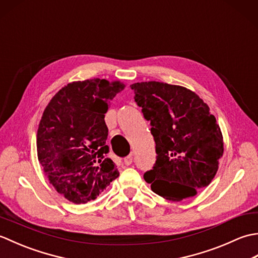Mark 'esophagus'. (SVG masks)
<instances>
[{"mask_svg":"<svg viewBox=\"0 0 258 258\" xmlns=\"http://www.w3.org/2000/svg\"><path fill=\"white\" fill-rule=\"evenodd\" d=\"M132 162H133V156H132V155H128L127 157H125V160H124V164H125L126 166L131 165V164H132Z\"/></svg>","mask_w":258,"mask_h":258,"instance_id":"1","label":"esophagus"}]
</instances>
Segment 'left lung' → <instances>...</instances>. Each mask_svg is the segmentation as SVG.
<instances>
[{
  "label": "left lung",
  "mask_w": 258,
  "mask_h": 258,
  "mask_svg": "<svg viewBox=\"0 0 258 258\" xmlns=\"http://www.w3.org/2000/svg\"><path fill=\"white\" fill-rule=\"evenodd\" d=\"M151 120L157 158L144 179L163 199L180 202L213 180L224 153L223 134L210 107L184 86L149 81L131 85Z\"/></svg>",
  "instance_id": "obj_1"
}]
</instances>
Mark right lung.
<instances>
[{
  "mask_svg": "<svg viewBox=\"0 0 258 258\" xmlns=\"http://www.w3.org/2000/svg\"><path fill=\"white\" fill-rule=\"evenodd\" d=\"M120 81L101 79L71 82L47 104L38 124L37 158L50 184L74 204L95 200L118 177L106 157L105 113Z\"/></svg>",
  "mask_w": 258,
  "mask_h": 258,
  "instance_id": "1",
  "label": "right lung"
}]
</instances>
